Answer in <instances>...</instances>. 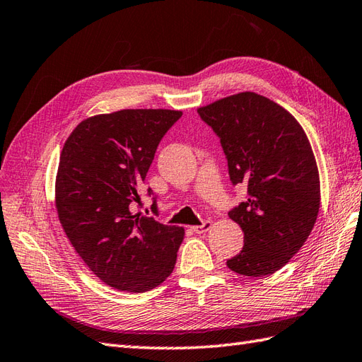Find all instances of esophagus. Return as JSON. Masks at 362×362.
Segmentation results:
<instances>
[{"label":"esophagus","instance_id":"34e87169","mask_svg":"<svg viewBox=\"0 0 362 362\" xmlns=\"http://www.w3.org/2000/svg\"><path fill=\"white\" fill-rule=\"evenodd\" d=\"M210 228H211V223H210V221H204L201 226H193V227H192V232L201 235V233L209 232Z\"/></svg>","mask_w":362,"mask_h":362}]
</instances>
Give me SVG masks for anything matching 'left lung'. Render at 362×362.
Listing matches in <instances>:
<instances>
[{"mask_svg":"<svg viewBox=\"0 0 362 362\" xmlns=\"http://www.w3.org/2000/svg\"><path fill=\"white\" fill-rule=\"evenodd\" d=\"M215 130L233 184L247 197L228 211L244 245L227 267L238 275H272L303 247L318 218L320 173L304 129L279 104L255 92L198 109Z\"/></svg>","mask_w":362,"mask_h":362,"instance_id":"obj_1","label":"left lung"}]
</instances>
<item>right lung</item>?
Segmentation results:
<instances>
[{"label": "right lung", "mask_w": 362, "mask_h": 362, "mask_svg": "<svg viewBox=\"0 0 362 362\" xmlns=\"http://www.w3.org/2000/svg\"><path fill=\"white\" fill-rule=\"evenodd\" d=\"M181 115L169 109L95 115L79 122L61 151L59 223L86 266L113 288L147 292L173 272L184 228L132 214L130 204L139 201L156 147Z\"/></svg>", "instance_id": "right-lung-1"}]
</instances>
